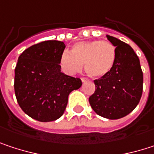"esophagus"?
<instances>
[{"label":"esophagus","mask_w":154,"mask_h":154,"mask_svg":"<svg viewBox=\"0 0 154 154\" xmlns=\"http://www.w3.org/2000/svg\"><path fill=\"white\" fill-rule=\"evenodd\" d=\"M81 80H82V82H85V81H88V78H86V77H81Z\"/></svg>","instance_id":"esophagus-1"}]
</instances>
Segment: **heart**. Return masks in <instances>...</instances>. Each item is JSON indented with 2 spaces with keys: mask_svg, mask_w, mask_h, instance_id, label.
<instances>
[{
  "mask_svg": "<svg viewBox=\"0 0 154 154\" xmlns=\"http://www.w3.org/2000/svg\"><path fill=\"white\" fill-rule=\"evenodd\" d=\"M116 60L115 46L107 40H93L74 45L71 51L65 50L60 57L62 70L73 75L82 69L92 77H102L112 69Z\"/></svg>",
  "mask_w": 154,
  "mask_h": 154,
  "instance_id": "1",
  "label": "heart"
}]
</instances>
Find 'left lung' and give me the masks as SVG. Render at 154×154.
I'll list each match as a JSON object with an SVG mask.
<instances>
[{"label": "left lung", "instance_id": "obj_1", "mask_svg": "<svg viewBox=\"0 0 154 154\" xmlns=\"http://www.w3.org/2000/svg\"><path fill=\"white\" fill-rule=\"evenodd\" d=\"M116 46V60L110 71L95 79V92L89 97L92 109L109 119L129 114L137 106L143 94V71L138 57L128 44L107 35Z\"/></svg>", "mask_w": 154, "mask_h": 154}]
</instances>
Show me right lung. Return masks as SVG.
<instances>
[{"label":"right lung","mask_w":154,"mask_h":154,"mask_svg":"<svg viewBox=\"0 0 154 154\" xmlns=\"http://www.w3.org/2000/svg\"><path fill=\"white\" fill-rule=\"evenodd\" d=\"M63 42L45 41L25 50L15 68L14 90L22 110L32 119L49 122L60 118L69 94L82 85L78 77L60 71Z\"/></svg>","instance_id":"obj_1"}]
</instances>
